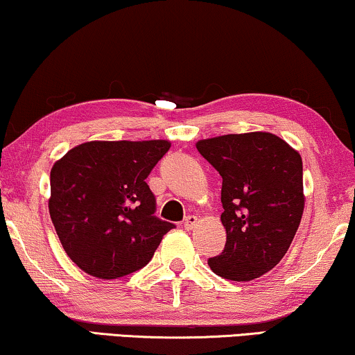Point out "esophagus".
Here are the masks:
<instances>
[{"instance_id": "esophagus-1", "label": "esophagus", "mask_w": 355, "mask_h": 355, "mask_svg": "<svg viewBox=\"0 0 355 355\" xmlns=\"http://www.w3.org/2000/svg\"><path fill=\"white\" fill-rule=\"evenodd\" d=\"M196 223H198V217L196 216H188L183 220V227L187 228V230H193L194 227H196Z\"/></svg>"}]
</instances>
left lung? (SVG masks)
Wrapping results in <instances>:
<instances>
[{
	"label": "left lung",
	"mask_w": 355,
	"mask_h": 355,
	"mask_svg": "<svg viewBox=\"0 0 355 355\" xmlns=\"http://www.w3.org/2000/svg\"><path fill=\"white\" fill-rule=\"evenodd\" d=\"M196 148L222 177L227 243L209 267L233 282L262 277L282 261L301 223V156L268 132L199 139Z\"/></svg>",
	"instance_id": "8db88e82"
}]
</instances>
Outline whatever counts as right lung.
I'll use <instances>...</instances> for the list:
<instances>
[{"instance_id": "right-lung-1", "label": "right lung", "mask_w": 355, "mask_h": 355, "mask_svg": "<svg viewBox=\"0 0 355 355\" xmlns=\"http://www.w3.org/2000/svg\"><path fill=\"white\" fill-rule=\"evenodd\" d=\"M171 148L151 141H88L51 168L48 207L64 251L88 275L112 279L143 268L173 223L154 216L146 178Z\"/></svg>"}]
</instances>
